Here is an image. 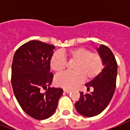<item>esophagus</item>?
<instances>
[{
  "mask_svg": "<svg viewBox=\"0 0 130 130\" xmlns=\"http://www.w3.org/2000/svg\"><path fill=\"white\" fill-rule=\"evenodd\" d=\"M64 92L66 93H71V90H67V89H64Z\"/></svg>",
  "mask_w": 130,
  "mask_h": 130,
  "instance_id": "esophagus-1",
  "label": "esophagus"
}]
</instances>
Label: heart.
<instances>
[{
    "mask_svg": "<svg viewBox=\"0 0 130 130\" xmlns=\"http://www.w3.org/2000/svg\"><path fill=\"white\" fill-rule=\"evenodd\" d=\"M68 58L70 61H74L72 67L73 72H65L56 77L57 86L66 89H72L81 84L84 79L92 81L101 73L103 68V60L100 55L85 47H77L68 50L62 54L56 52L50 61L51 69L56 73H61L67 67Z\"/></svg>",
    "mask_w": 130,
    "mask_h": 130,
    "instance_id": "b5f03b06",
    "label": "heart"
}]
</instances>
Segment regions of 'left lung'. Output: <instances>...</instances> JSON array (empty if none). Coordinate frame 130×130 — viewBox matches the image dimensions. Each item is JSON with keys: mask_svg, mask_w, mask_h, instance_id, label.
Returning <instances> with one entry per match:
<instances>
[{"mask_svg": "<svg viewBox=\"0 0 130 130\" xmlns=\"http://www.w3.org/2000/svg\"><path fill=\"white\" fill-rule=\"evenodd\" d=\"M97 51L103 60V70L95 79L86 84L87 90L93 88V92L86 94L80 92L79 100L75 103L76 111L86 117L95 116L103 111L111 100L116 89L117 62L114 55L103 44Z\"/></svg>", "mask_w": 130, "mask_h": 130, "instance_id": "1", "label": "left lung"}]
</instances>
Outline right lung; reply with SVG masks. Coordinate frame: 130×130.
Segmentation results:
<instances>
[{
  "label": "right lung",
  "mask_w": 130,
  "mask_h": 130,
  "mask_svg": "<svg viewBox=\"0 0 130 130\" xmlns=\"http://www.w3.org/2000/svg\"><path fill=\"white\" fill-rule=\"evenodd\" d=\"M55 46L32 40L16 51L12 64V86L21 109L30 117L44 120L56 110L63 90L50 88L54 75L50 72V61ZM44 93L42 88H47Z\"/></svg>",
  "instance_id": "1"
}]
</instances>
